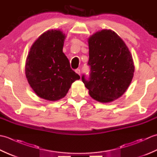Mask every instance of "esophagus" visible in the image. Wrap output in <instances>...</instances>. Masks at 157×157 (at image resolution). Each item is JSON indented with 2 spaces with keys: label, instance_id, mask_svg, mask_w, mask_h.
Wrapping results in <instances>:
<instances>
[{
  "label": "esophagus",
  "instance_id": "1",
  "mask_svg": "<svg viewBox=\"0 0 157 157\" xmlns=\"http://www.w3.org/2000/svg\"><path fill=\"white\" fill-rule=\"evenodd\" d=\"M75 73H78V75H80V73H81V71H80V69H76L75 70Z\"/></svg>",
  "mask_w": 157,
  "mask_h": 157
}]
</instances>
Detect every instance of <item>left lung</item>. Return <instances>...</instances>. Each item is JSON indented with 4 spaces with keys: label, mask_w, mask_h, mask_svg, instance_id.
Returning <instances> with one entry per match:
<instances>
[{
    "label": "left lung",
    "mask_w": 157,
    "mask_h": 157,
    "mask_svg": "<svg viewBox=\"0 0 157 157\" xmlns=\"http://www.w3.org/2000/svg\"><path fill=\"white\" fill-rule=\"evenodd\" d=\"M90 73L82 82L89 94L100 102H110L125 92L134 73L132 55L124 41L111 29H102L88 38Z\"/></svg>",
    "instance_id": "obj_1"
}]
</instances>
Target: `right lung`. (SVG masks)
I'll return each instance as SVG.
<instances>
[{
  "label": "right lung",
  "mask_w": 157,
  "mask_h": 157,
  "mask_svg": "<svg viewBox=\"0 0 157 157\" xmlns=\"http://www.w3.org/2000/svg\"><path fill=\"white\" fill-rule=\"evenodd\" d=\"M66 36L60 29H50L40 36L26 59V78L36 94L49 101L63 98L72 83L80 79L63 52Z\"/></svg>",
  "instance_id": "right-lung-1"
}]
</instances>
